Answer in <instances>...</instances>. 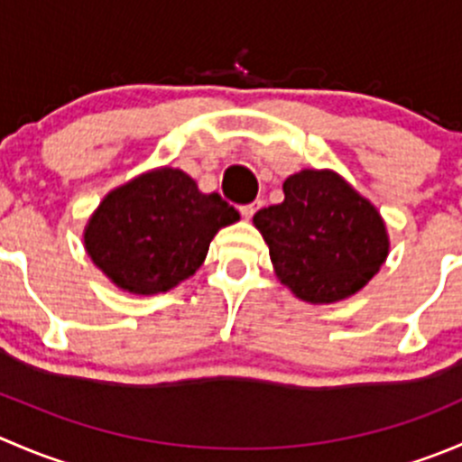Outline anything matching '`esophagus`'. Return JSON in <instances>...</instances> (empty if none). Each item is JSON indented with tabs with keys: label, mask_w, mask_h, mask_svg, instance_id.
<instances>
[{
	"label": "esophagus",
	"mask_w": 462,
	"mask_h": 462,
	"mask_svg": "<svg viewBox=\"0 0 462 462\" xmlns=\"http://www.w3.org/2000/svg\"><path fill=\"white\" fill-rule=\"evenodd\" d=\"M261 208H263V199H254L253 203L241 205V214H244L245 218H250V217H253V214L257 212V209H261Z\"/></svg>",
	"instance_id": "obj_1"
}]
</instances>
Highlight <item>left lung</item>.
Instances as JSON below:
<instances>
[{
  "instance_id": "8db88e82",
  "label": "left lung",
  "mask_w": 462,
  "mask_h": 462,
  "mask_svg": "<svg viewBox=\"0 0 462 462\" xmlns=\"http://www.w3.org/2000/svg\"><path fill=\"white\" fill-rule=\"evenodd\" d=\"M279 282L310 304H335L374 279L389 254L375 205L330 170H301L283 183V201L259 209Z\"/></svg>"
}]
</instances>
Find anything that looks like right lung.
<instances>
[{
    "mask_svg": "<svg viewBox=\"0 0 462 462\" xmlns=\"http://www.w3.org/2000/svg\"><path fill=\"white\" fill-rule=\"evenodd\" d=\"M239 212L199 192L185 171L161 167L111 189L85 227L93 263L123 291L156 295L192 277L221 227Z\"/></svg>",
    "mask_w": 462,
    "mask_h": 462,
    "instance_id": "add662e5",
    "label": "right lung"
}]
</instances>
